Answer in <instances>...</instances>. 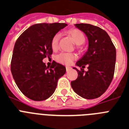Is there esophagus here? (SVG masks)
<instances>
[{"label": "esophagus", "instance_id": "34e87169", "mask_svg": "<svg viewBox=\"0 0 129 129\" xmlns=\"http://www.w3.org/2000/svg\"><path fill=\"white\" fill-rule=\"evenodd\" d=\"M66 71H67V72H68V71H69L71 69H72V68H71V67H69V66H66Z\"/></svg>", "mask_w": 129, "mask_h": 129}]
</instances>
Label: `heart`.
Listing matches in <instances>:
<instances>
[{
	"mask_svg": "<svg viewBox=\"0 0 129 129\" xmlns=\"http://www.w3.org/2000/svg\"><path fill=\"white\" fill-rule=\"evenodd\" d=\"M67 34L69 36H71L73 41L77 45L83 44L86 40V36L80 30L77 28L71 29L67 32ZM60 40V35L56 34L52 37L51 42V46L52 50L55 51L58 49V41ZM77 56L73 53H68V52H61L56 56V60L61 63L66 65L71 64L74 60H75Z\"/></svg>",
	"mask_w": 129,
	"mask_h": 129,
	"instance_id": "obj_1",
	"label": "heart"
}]
</instances>
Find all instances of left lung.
I'll return each mask as SVG.
<instances>
[{
  "label": "left lung",
  "mask_w": 129,
  "mask_h": 129,
  "mask_svg": "<svg viewBox=\"0 0 129 129\" xmlns=\"http://www.w3.org/2000/svg\"><path fill=\"white\" fill-rule=\"evenodd\" d=\"M87 36L89 46L87 52L77 62L80 70L78 77L71 81L74 91L80 97L93 99L106 91L114 77L116 51L106 32L101 28L86 23L75 24ZM87 64L88 72L83 69Z\"/></svg>",
  "instance_id": "1"
}]
</instances>
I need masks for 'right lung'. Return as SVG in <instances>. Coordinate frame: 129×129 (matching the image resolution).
I'll use <instances>...</instances> for the list:
<instances>
[{"label": "right lung", "mask_w": 129, "mask_h": 129, "mask_svg": "<svg viewBox=\"0 0 129 129\" xmlns=\"http://www.w3.org/2000/svg\"><path fill=\"white\" fill-rule=\"evenodd\" d=\"M66 23H40L21 34L15 43L11 71L17 86L33 101L45 100L55 91L58 79L66 73L63 65L52 61L48 68L42 60L52 54L51 40Z\"/></svg>", "instance_id": "right-lung-1"}]
</instances>
